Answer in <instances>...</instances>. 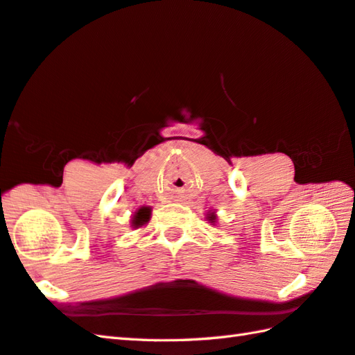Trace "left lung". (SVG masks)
Returning <instances> with one entry per match:
<instances>
[{"label":"left lung","instance_id":"obj_1","mask_svg":"<svg viewBox=\"0 0 355 355\" xmlns=\"http://www.w3.org/2000/svg\"><path fill=\"white\" fill-rule=\"evenodd\" d=\"M209 220H215V218H214V217H209Z\"/></svg>","mask_w":355,"mask_h":355}]
</instances>
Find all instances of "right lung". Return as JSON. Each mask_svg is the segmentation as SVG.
<instances>
[{"label":"right lung","mask_w":355,"mask_h":355,"mask_svg":"<svg viewBox=\"0 0 355 355\" xmlns=\"http://www.w3.org/2000/svg\"><path fill=\"white\" fill-rule=\"evenodd\" d=\"M149 217H150V209H149V207H141V209L137 212L135 218H134V221H132V223H134L135 227H138V226L144 225L146 221L149 220Z\"/></svg>","instance_id":"1"}]
</instances>
